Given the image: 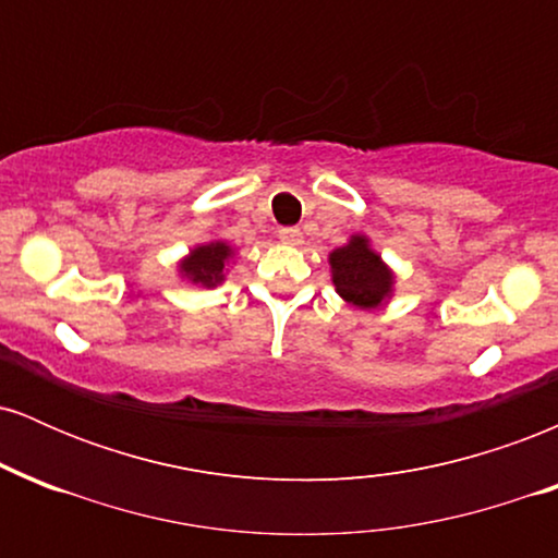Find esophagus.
Wrapping results in <instances>:
<instances>
[{
  "mask_svg": "<svg viewBox=\"0 0 558 558\" xmlns=\"http://www.w3.org/2000/svg\"><path fill=\"white\" fill-rule=\"evenodd\" d=\"M278 239L286 243V246H299L301 241H304V233H301L299 228H280Z\"/></svg>",
  "mask_w": 558,
  "mask_h": 558,
  "instance_id": "esophagus-1",
  "label": "esophagus"
}]
</instances>
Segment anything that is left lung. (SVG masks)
<instances>
[{"label": "left lung", "instance_id": "8db88e82", "mask_svg": "<svg viewBox=\"0 0 558 558\" xmlns=\"http://www.w3.org/2000/svg\"><path fill=\"white\" fill-rule=\"evenodd\" d=\"M330 272L338 296L360 310H377L393 293V272L373 252L367 235H351L345 246L330 252Z\"/></svg>", "mask_w": 558, "mask_h": 558}]
</instances>
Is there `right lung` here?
Segmentation results:
<instances>
[{
    "mask_svg": "<svg viewBox=\"0 0 558 558\" xmlns=\"http://www.w3.org/2000/svg\"><path fill=\"white\" fill-rule=\"evenodd\" d=\"M233 259V248L226 241H209L191 248L189 257L181 259L178 270L194 286L215 288L226 280V267Z\"/></svg>",
    "mask_w": 558,
    "mask_h": 558,
    "instance_id": "right-lung-1",
    "label": "right lung"
}]
</instances>
